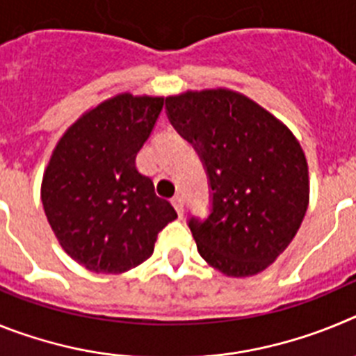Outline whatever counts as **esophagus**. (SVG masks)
Segmentation results:
<instances>
[{
  "instance_id": "esophagus-1",
  "label": "esophagus",
  "mask_w": 356,
  "mask_h": 356,
  "mask_svg": "<svg viewBox=\"0 0 356 356\" xmlns=\"http://www.w3.org/2000/svg\"><path fill=\"white\" fill-rule=\"evenodd\" d=\"M171 203H172V207H175V210L176 212H178V216H184V197L181 196H175L171 200Z\"/></svg>"
}]
</instances>
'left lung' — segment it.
I'll return each mask as SVG.
<instances>
[{
  "label": "left lung",
  "instance_id": "1",
  "mask_svg": "<svg viewBox=\"0 0 356 356\" xmlns=\"http://www.w3.org/2000/svg\"><path fill=\"white\" fill-rule=\"evenodd\" d=\"M175 130L209 178L210 213L188 217L200 254L228 276L264 271L308 207V165L287 127L250 97L217 89L165 97Z\"/></svg>",
  "mask_w": 356,
  "mask_h": 356
}]
</instances>
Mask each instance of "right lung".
I'll list each match as a JSON object with an SVG mask.
<instances>
[{"instance_id":"add662e5","label":"right lung","mask_w":356,"mask_h":356,"mask_svg":"<svg viewBox=\"0 0 356 356\" xmlns=\"http://www.w3.org/2000/svg\"><path fill=\"white\" fill-rule=\"evenodd\" d=\"M162 106V97L119 94L81 115L53 151L42 180L44 212L65 253L89 271L137 267L176 219L135 165Z\"/></svg>"}]
</instances>
